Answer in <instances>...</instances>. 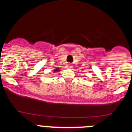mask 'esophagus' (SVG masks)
Returning <instances> with one entry per match:
<instances>
[{"label":"esophagus","mask_w":132,"mask_h":132,"mask_svg":"<svg viewBox=\"0 0 132 132\" xmlns=\"http://www.w3.org/2000/svg\"><path fill=\"white\" fill-rule=\"evenodd\" d=\"M67 66V67H68V68H71V67H72V65H71V64H70V63L68 64Z\"/></svg>","instance_id":"obj_1"}]
</instances>
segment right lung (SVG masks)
Returning <instances> with one entry per match:
<instances>
[{
  "label": "right lung",
  "instance_id": "1",
  "mask_svg": "<svg viewBox=\"0 0 132 132\" xmlns=\"http://www.w3.org/2000/svg\"><path fill=\"white\" fill-rule=\"evenodd\" d=\"M59 71H60V70L59 69V68H56V69H55L54 70H53V71H54V72H57V71L59 72Z\"/></svg>",
  "mask_w": 132,
  "mask_h": 132
}]
</instances>
